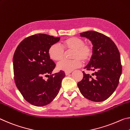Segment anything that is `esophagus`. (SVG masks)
<instances>
[{"label":"esophagus","mask_w":130,"mask_h":130,"mask_svg":"<svg viewBox=\"0 0 130 130\" xmlns=\"http://www.w3.org/2000/svg\"><path fill=\"white\" fill-rule=\"evenodd\" d=\"M71 73V71H69V72L66 71V72H65V74H66V75H69V74H70Z\"/></svg>","instance_id":"esophagus-1"}]
</instances>
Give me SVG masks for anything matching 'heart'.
I'll use <instances>...</instances> for the list:
<instances>
[{"mask_svg": "<svg viewBox=\"0 0 130 130\" xmlns=\"http://www.w3.org/2000/svg\"><path fill=\"white\" fill-rule=\"evenodd\" d=\"M66 51H73L71 60L64 59L57 64V68L64 71H71L82 65V61L86 63L90 60L93 55V48L90 44L85 43L84 39L78 37H70L61 42V46L52 44L48 49V55L54 61L64 58Z\"/></svg>", "mask_w": 130, "mask_h": 130, "instance_id": "b5f03b06", "label": "heart"}]
</instances>
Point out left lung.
I'll list each match as a JSON object with an SVG mask.
<instances>
[{"mask_svg": "<svg viewBox=\"0 0 130 130\" xmlns=\"http://www.w3.org/2000/svg\"><path fill=\"white\" fill-rule=\"evenodd\" d=\"M80 36L88 38L93 44L92 56L85 69L93 71L94 76L82 71L84 76L78 87L89 100L105 101L118 86L122 72L120 53L114 42L103 34L90 30L81 33Z\"/></svg>", "mask_w": 130, "mask_h": 130, "instance_id": "1", "label": "left lung"}]
</instances>
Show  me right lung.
<instances>
[{
  "instance_id": "1",
  "label": "right lung",
  "mask_w": 130,
  "mask_h": 130,
  "mask_svg": "<svg viewBox=\"0 0 130 130\" xmlns=\"http://www.w3.org/2000/svg\"><path fill=\"white\" fill-rule=\"evenodd\" d=\"M59 40L60 37L36 34L23 40L15 51V83L25 100L31 105H48L60 90L65 73L60 70L51 74L56 64L48 55L50 46ZM44 77L48 78L45 80Z\"/></svg>"
}]
</instances>
